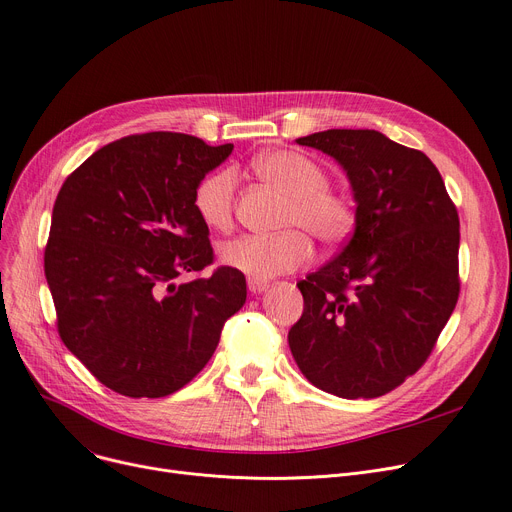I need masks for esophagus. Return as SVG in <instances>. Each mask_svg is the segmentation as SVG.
Listing matches in <instances>:
<instances>
[{
    "label": "esophagus",
    "mask_w": 512,
    "mask_h": 512,
    "mask_svg": "<svg viewBox=\"0 0 512 512\" xmlns=\"http://www.w3.org/2000/svg\"><path fill=\"white\" fill-rule=\"evenodd\" d=\"M247 286H249V290H251L253 294H259V292H263V290L267 288V282L257 280V278H249V280H247Z\"/></svg>",
    "instance_id": "34e87169"
}]
</instances>
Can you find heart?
Returning <instances> with one entry per match:
<instances>
[{
  "instance_id": "b5f03b06",
  "label": "heart",
  "mask_w": 512,
  "mask_h": 512,
  "mask_svg": "<svg viewBox=\"0 0 512 512\" xmlns=\"http://www.w3.org/2000/svg\"><path fill=\"white\" fill-rule=\"evenodd\" d=\"M253 172L288 197L280 228L282 234L238 236L220 249L224 265L257 280L299 270L313 257L307 231L321 245L334 247L348 238L357 222L355 201L330 186L326 168L299 151H270L255 157ZM238 182L230 168L201 178L193 205L201 222L215 232L234 226Z\"/></svg>"
}]
</instances>
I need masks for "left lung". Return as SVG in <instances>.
Instances as JSON below:
<instances>
[{"mask_svg":"<svg viewBox=\"0 0 512 512\" xmlns=\"http://www.w3.org/2000/svg\"><path fill=\"white\" fill-rule=\"evenodd\" d=\"M334 157L357 201L355 234L297 286L288 332L305 378L340 398H378L432 355L459 301V213L425 153L378 130L297 139Z\"/></svg>","mask_w":512,"mask_h":512,"instance_id":"8db88e82","label":"left lung"}]
</instances>
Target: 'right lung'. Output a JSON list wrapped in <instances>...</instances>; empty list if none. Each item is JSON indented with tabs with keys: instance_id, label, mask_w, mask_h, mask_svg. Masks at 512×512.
<instances>
[{
	"instance_id": "add662e5",
	"label": "right lung",
	"mask_w": 512,
	"mask_h": 512,
	"mask_svg": "<svg viewBox=\"0 0 512 512\" xmlns=\"http://www.w3.org/2000/svg\"><path fill=\"white\" fill-rule=\"evenodd\" d=\"M234 145L191 134H130L101 147L62 184L45 278L68 351L110 390L161 398L207 365L247 282L213 263L195 188Z\"/></svg>"
}]
</instances>
